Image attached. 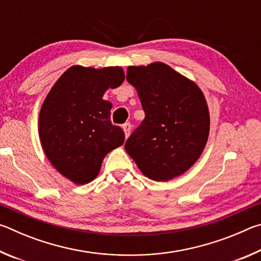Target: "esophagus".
<instances>
[{
  "label": "esophagus",
  "instance_id": "esophagus-1",
  "mask_svg": "<svg viewBox=\"0 0 261 261\" xmlns=\"http://www.w3.org/2000/svg\"><path fill=\"white\" fill-rule=\"evenodd\" d=\"M123 130H124V134H125V138L130 136V132H131V124L130 123H125L124 125H123Z\"/></svg>",
  "mask_w": 261,
  "mask_h": 261
}]
</instances>
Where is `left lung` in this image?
I'll list each match as a JSON object with an SVG mask.
<instances>
[{
    "instance_id": "8db88e82",
    "label": "left lung",
    "mask_w": 261,
    "mask_h": 261,
    "mask_svg": "<svg viewBox=\"0 0 261 261\" xmlns=\"http://www.w3.org/2000/svg\"><path fill=\"white\" fill-rule=\"evenodd\" d=\"M145 118L125 143L141 173L156 182L173 179L198 160L210 134L205 96L196 84L161 62L129 67Z\"/></svg>"
}]
</instances>
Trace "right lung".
<instances>
[{"mask_svg": "<svg viewBox=\"0 0 261 261\" xmlns=\"http://www.w3.org/2000/svg\"><path fill=\"white\" fill-rule=\"evenodd\" d=\"M120 67L69 68L51 87L39 115L41 145L51 165L76 184L99 174L103 158L124 143V131L110 121L108 88L124 82Z\"/></svg>", "mask_w": 261, "mask_h": 261, "instance_id": "1", "label": "right lung"}]
</instances>
